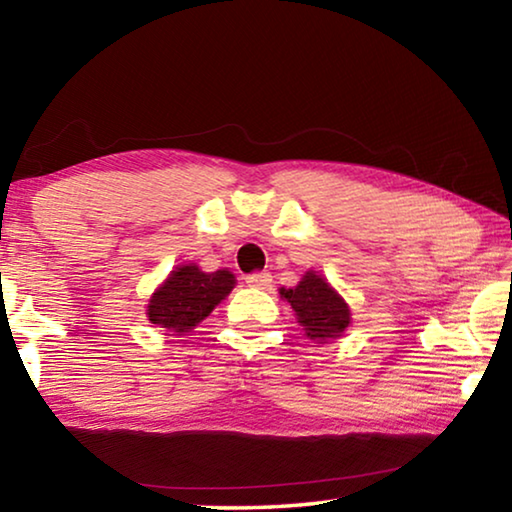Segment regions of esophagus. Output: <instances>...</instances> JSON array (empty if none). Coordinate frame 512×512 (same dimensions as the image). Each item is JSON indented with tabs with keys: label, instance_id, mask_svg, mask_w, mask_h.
I'll return each mask as SVG.
<instances>
[{
	"label": "esophagus",
	"instance_id": "1",
	"mask_svg": "<svg viewBox=\"0 0 512 512\" xmlns=\"http://www.w3.org/2000/svg\"><path fill=\"white\" fill-rule=\"evenodd\" d=\"M273 282V275L266 273V271H257V273H250L246 275V284L248 287H255V289H268Z\"/></svg>",
	"mask_w": 512,
	"mask_h": 512
}]
</instances>
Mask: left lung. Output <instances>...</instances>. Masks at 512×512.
<instances>
[{
  "label": "left lung",
  "mask_w": 512,
  "mask_h": 512,
  "mask_svg": "<svg viewBox=\"0 0 512 512\" xmlns=\"http://www.w3.org/2000/svg\"><path fill=\"white\" fill-rule=\"evenodd\" d=\"M309 339H336L350 325V309L323 277L309 271L296 289H282Z\"/></svg>",
  "instance_id": "1"
}]
</instances>
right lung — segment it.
Segmentation results:
<instances>
[{
	"label": "right lung",
	"mask_w": 512,
	"mask_h": 512,
	"mask_svg": "<svg viewBox=\"0 0 512 512\" xmlns=\"http://www.w3.org/2000/svg\"><path fill=\"white\" fill-rule=\"evenodd\" d=\"M235 287L230 271L203 273L198 266H180L153 293L149 320L169 332H189Z\"/></svg>",
	"instance_id": "obj_1"
}]
</instances>
